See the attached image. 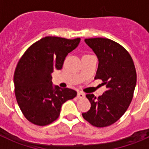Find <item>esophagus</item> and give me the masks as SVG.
<instances>
[{"label":"esophagus","instance_id":"1","mask_svg":"<svg viewBox=\"0 0 149 149\" xmlns=\"http://www.w3.org/2000/svg\"><path fill=\"white\" fill-rule=\"evenodd\" d=\"M77 97L78 98H84V97H85V94H84L83 92H79V93H77Z\"/></svg>","mask_w":149,"mask_h":149}]
</instances>
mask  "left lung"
<instances>
[{
  "label": "left lung",
  "instance_id": "8db88e82",
  "mask_svg": "<svg viewBox=\"0 0 149 149\" xmlns=\"http://www.w3.org/2000/svg\"><path fill=\"white\" fill-rule=\"evenodd\" d=\"M98 58L95 79H101L107 90L98 98L87 94L90 110L82 113L95 127H107L119 120L132 101L136 83L134 61L123 46L106 38L85 39Z\"/></svg>",
  "mask_w": 149,
  "mask_h": 149
}]
</instances>
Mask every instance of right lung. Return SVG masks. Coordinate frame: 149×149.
Wrapping results in <instances>:
<instances>
[{"label": "right lung", "mask_w": 149, "mask_h": 149, "mask_svg": "<svg viewBox=\"0 0 149 149\" xmlns=\"http://www.w3.org/2000/svg\"><path fill=\"white\" fill-rule=\"evenodd\" d=\"M80 41L45 36L31 45L18 60L14 73L15 98L30 122L39 126L52 123L60 116L62 104L77 95L72 89L54 88L51 73L61 69L65 56Z\"/></svg>", "instance_id": "add662e5"}]
</instances>
